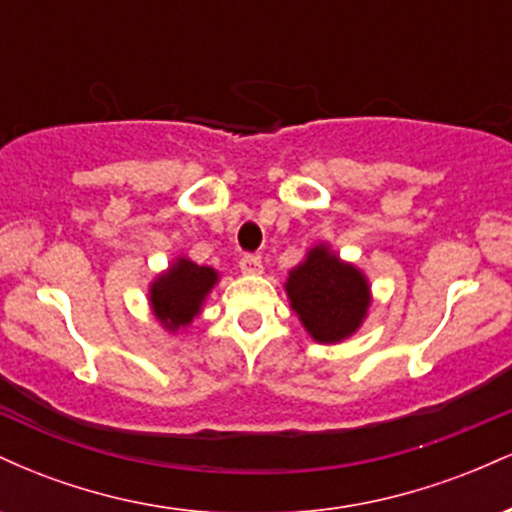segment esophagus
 I'll return each instance as SVG.
<instances>
[{
    "label": "esophagus",
    "mask_w": 512,
    "mask_h": 512,
    "mask_svg": "<svg viewBox=\"0 0 512 512\" xmlns=\"http://www.w3.org/2000/svg\"><path fill=\"white\" fill-rule=\"evenodd\" d=\"M240 269H243L245 274H262V257L243 255V260H240Z\"/></svg>",
    "instance_id": "obj_1"
}]
</instances>
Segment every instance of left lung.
Here are the masks:
<instances>
[{
    "label": "left lung",
    "mask_w": 512,
    "mask_h": 512,
    "mask_svg": "<svg viewBox=\"0 0 512 512\" xmlns=\"http://www.w3.org/2000/svg\"><path fill=\"white\" fill-rule=\"evenodd\" d=\"M284 289L291 310L317 344H339L356 334L373 301L368 276L325 243L305 252Z\"/></svg>",
    "instance_id": "8db88e82"
}]
</instances>
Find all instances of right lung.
Wrapping results in <instances>:
<instances>
[{
	"label": "right lung",
	"instance_id": "obj_1",
	"mask_svg": "<svg viewBox=\"0 0 512 512\" xmlns=\"http://www.w3.org/2000/svg\"><path fill=\"white\" fill-rule=\"evenodd\" d=\"M219 284V272L192 262L190 257H175L149 286V305L158 325L168 332H180L202 313L211 289Z\"/></svg>",
	"mask_w": 512,
	"mask_h": 512
}]
</instances>
